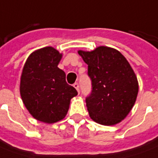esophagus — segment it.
I'll use <instances>...</instances> for the list:
<instances>
[{"label": "esophagus", "mask_w": 158, "mask_h": 158, "mask_svg": "<svg viewBox=\"0 0 158 158\" xmlns=\"http://www.w3.org/2000/svg\"><path fill=\"white\" fill-rule=\"evenodd\" d=\"M73 86L74 88L78 91V93H79V83H74L73 84Z\"/></svg>", "instance_id": "esophagus-1"}]
</instances>
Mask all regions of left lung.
Wrapping results in <instances>:
<instances>
[{
  "label": "left lung",
  "mask_w": 158,
  "mask_h": 158,
  "mask_svg": "<svg viewBox=\"0 0 158 158\" xmlns=\"http://www.w3.org/2000/svg\"><path fill=\"white\" fill-rule=\"evenodd\" d=\"M78 52L88 65L92 80V93L85 98L91 118L103 125L118 124L137 99L138 82L134 71L114 48L98 47L92 52Z\"/></svg>",
  "instance_id": "obj_1"
}]
</instances>
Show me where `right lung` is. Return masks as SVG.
<instances>
[{"instance_id": "obj_1", "label": "right lung", "mask_w": 158, "mask_h": 158, "mask_svg": "<svg viewBox=\"0 0 158 158\" xmlns=\"http://www.w3.org/2000/svg\"><path fill=\"white\" fill-rule=\"evenodd\" d=\"M61 58L52 47L40 48L27 58L20 77V93L26 108L35 119L48 124L63 119L71 98L78 94L58 67Z\"/></svg>"}]
</instances>
